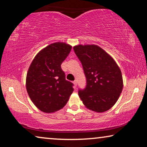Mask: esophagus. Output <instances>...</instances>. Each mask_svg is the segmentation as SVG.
<instances>
[{
  "label": "esophagus",
  "mask_w": 147,
  "mask_h": 147,
  "mask_svg": "<svg viewBox=\"0 0 147 147\" xmlns=\"http://www.w3.org/2000/svg\"><path fill=\"white\" fill-rule=\"evenodd\" d=\"M73 84H74V86H75V87H76V86H77V81H76V80L73 81Z\"/></svg>",
  "instance_id": "esophagus-1"
}]
</instances>
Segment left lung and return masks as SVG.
Masks as SVG:
<instances>
[{
	"mask_svg": "<svg viewBox=\"0 0 147 147\" xmlns=\"http://www.w3.org/2000/svg\"><path fill=\"white\" fill-rule=\"evenodd\" d=\"M82 63L86 77L84 90L78 91L83 104L90 110L103 113L118 101L123 89L120 67L103 49L95 44H79L73 47Z\"/></svg>",
	"mask_w": 147,
	"mask_h": 147,
	"instance_id": "1",
	"label": "left lung"
}]
</instances>
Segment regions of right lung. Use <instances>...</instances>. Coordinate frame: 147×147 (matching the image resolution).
Masks as SVG:
<instances>
[{"instance_id": "add662e5", "label": "right lung", "mask_w": 147, "mask_h": 147, "mask_svg": "<svg viewBox=\"0 0 147 147\" xmlns=\"http://www.w3.org/2000/svg\"><path fill=\"white\" fill-rule=\"evenodd\" d=\"M71 48L63 42L51 44L37 53L29 67L26 77L28 95L44 113H55L63 108L73 92V84L65 79L61 67Z\"/></svg>"}]
</instances>
